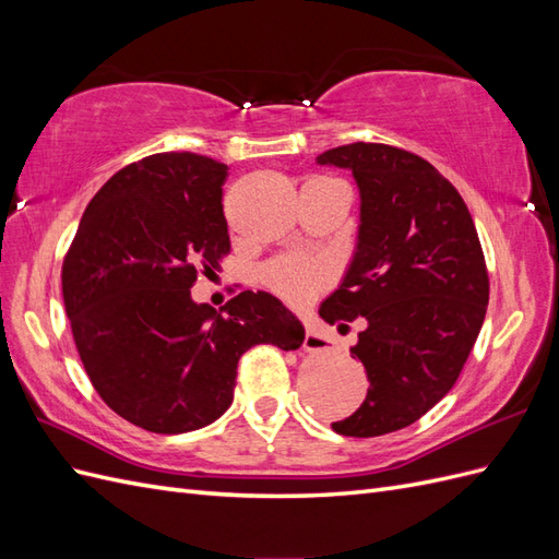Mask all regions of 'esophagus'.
Returning a JSON list of instances; mask_svg holds the SVG:
<instances>
[{"mask_svg": "<svg viewBox=\"0 0 559 559\" xmlns=\"http://www.w3.org/2000/svg\"><path fill=\"white\" fill-rule=\"evenodd\" d=\"M331 337L326 333H321L314 326H308L306 331V341H302V349L306 352H321V349H331Z\"/></svg>", "mask_w": 559, "mask_h": 559, "instance_id": "1", "label": "esophagus"}]
</instances>
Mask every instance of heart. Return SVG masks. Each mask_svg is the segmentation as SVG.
<instances>
[{
	"instance_id": "b5f03b06",
	"label": "heart",
	"mask_w": 559,
	"mask_h": 559,
	"mask_svg": "<svg viewBox=\"0 0 559 559\" xmlns=\"http://www.w3.org/2000/svg\"><path fill=\"white\" fill-rule=\"evenodd\" d=\"M333 277V270L326 259L306 257V253H292L280 257L265 265L263 280L284 300L310 302L319 292H324Z\"/></svg>"
}]
</instances>
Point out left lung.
<instances>
[{
    "mask_svg": "<svg viewBox=\"0 0 559 559\" xmlns=\"http://www.w3.org/2000/svg\"><path fill=\"white\" fill-rule=\"evenodd\" d=\"M317 163L352 170L361 195L357 251L319 317L341 326L366 319L349 352L370 386L361 408L331 427L392 433L450 392L476 345L489 300L478 230L454 186L411 151L354 142Z\"/></svg>",
    "mask_w": 559,
    "mask_h": 559,
    "instance_id": "1",
    "label": "left lung"
}]
</instances>
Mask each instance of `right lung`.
<instances>
[{"label": "right lung", "mask_w": 559, "mask_h": 559, "mask_svg": "<svg viewBox=\"0 0 559 559\" xmlns=\"http://www.w3.org/2000/svg\"><path fill=\"white\" fill-rule=\"evenodd\" d=\"M226 177L228 165L189 151L126 165L91 200L62 263L64 310L95 392L146 431L212 425L249 347L306 341L265 292L230 298L226 314L191 298L198 275L230 251Z\"/></svg>", "instance_id": "right-lung-1"}]
</instances>
